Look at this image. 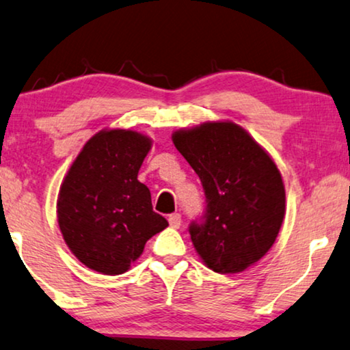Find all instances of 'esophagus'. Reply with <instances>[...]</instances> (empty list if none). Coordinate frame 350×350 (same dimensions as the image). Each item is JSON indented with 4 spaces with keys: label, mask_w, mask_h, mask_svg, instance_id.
Returning a JSON list of instances; mask_svg holds the SVG:
<instances>
[{
    "label": "esophagus",
    "mask_w": 350,
    "mask_h": 350,
    "mask_svg": "<svg viewBox=\"0 0 350 350\" xmlns=\"http://www.w3.org/2000/svg\"><path fill=\"white\" fill-rule=\"evenodd\" d=\"M169 223H170V226L172 228H180V224H181V215L180 213H172L170 217H169Z\"/></svg>",
    "instance_id": "1"
}]
</instances>
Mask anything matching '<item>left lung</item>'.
<instances>
[{"mask_svg": "<svg viewBox=\"0 0 350 350\" xmlns=\"http://www.w3.org/2000/svg\"><path fill=\"white\" fill-rule=\"evenodd\" d=\"M207 198L202 224L189 234L200 260L219 274L256 265L275 242L285 217V186L265 148L232 121H208L172 133Z\"/></svg>", "mask_w": 350, "mask_h": 350, "instance_id": "obj_1", "label": "left lung"}]
</instances>
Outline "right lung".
<instances>
[{
  "label": "right lung",
  "mask_w": 350,
  "mask_h": 350,
  "mask_svg": "<svg viewBox=\"0 0 350 350\" xmlns=\"http://www.w3.org/2000/svg\"><path fill=\"white\" fill-rule=\"evenodd\" d=\"M151 146V138L137 131L103 129L66 172L57 221L71 253L89 269L124 274L145 243L169 226L152 212L150 189L137 178Z\"/></svg>",
  "instance_id": "add662e5"
}]
</instances>
